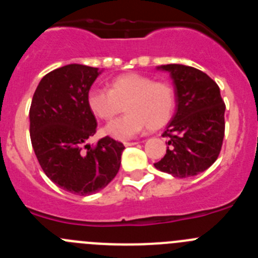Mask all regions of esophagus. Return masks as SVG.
Returning a JSON list of instances; mask_svg holds the SVG:
<instances>
[{"label": "esophagus", "instance_id": "obj_1", "mask_svg": "<svg viewBox=\"0 0 258 258\" xmlns=\"http://www.w3.org/2000/svg\"><path fill=\"white\" fill-rule=\"evenodd\" d=\"M137 143H138V142H127V141H125L124 146H125V147H129V146H134V145H137Z\"/></svg>", "mask_w": 258, "mask_h": 258}]
</instances>
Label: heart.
Segmentation results:
<instances>
[{
  "mask_svg": "<svg viewBox=\"0 0 258 258\" xmlns=\"http://www.w3.org/2000/svg\"><path fill=\"white\" fill-rule=\"evenodd\" d=\"M122 106L126 115L104 127V133L120 141L133 138L146 126L156 131L169 121L175 107L174 88L168 81L132 72L115 77L108 90L92 89L88 93L89 109L101 120L115 117Z\"/></svg>",
  "mask_w": 258,
  "mask_h": 258,
  "instance_id": "heart-1",
  "label": "heart"
}]
</instances>
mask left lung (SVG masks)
I'll return each instance as SVG.
<instances>
[{"label":"left lung","mask_w":258,"mask_h":258,"mask_svg":"<svg viewBox=\"0 0 258 258\" xmlns=\"http://www.w3.org/2000/svg\"><path fill=\"white\" fill-rule=\"evenodd\" d=\"M174 83L177 109L166 126L165 156L155 168L177 178L197 175L217 160L225 136V103L216 81L182 64L161 66Z\"/></svg>","instance_id":"obj_1"}]
</instances>
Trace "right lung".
Listing matches in <instances>:
<instances>
[{"label":"right lung","instance_id":"1","mask_svg":"<svg viewBox=\"0 0 258 258\" xmlns=\"http://www.w3.org/2000/svg\"><path fill=\"white\" fill-rule=\"evenodd\" d=\"M98 68L68 64L42 77L29 108L32 147L45 174L76 195H92L115 178L124 145L104 137L94 146L97 120L88 93Z\"/></svg>","mask_w":258,"mask_h":258}]
</instances>
